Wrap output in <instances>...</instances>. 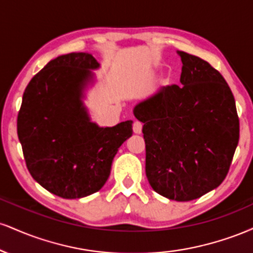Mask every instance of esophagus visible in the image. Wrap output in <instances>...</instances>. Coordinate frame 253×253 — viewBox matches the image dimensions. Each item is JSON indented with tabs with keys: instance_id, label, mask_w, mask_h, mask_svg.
<instances>
[{
	"instance_id": "obj_1",
	"label": "esophagus",
	"mask_w": 253,
	"mask_h": 253,
	"mask_svg": "<svg viewBox=\"0 0 253 253\" xmlns=\"http://www.w3.org/2000/svg\"><path fill=\"white\" fill-rule=\"evenodd\" d=\"M141 130H143V125H141V123H139V121H134V124H133V132L135 134H140Z\"/></svg>"
}]
</instances>
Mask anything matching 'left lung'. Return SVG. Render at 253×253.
<instances>
[{
    "label": "left lung",
    "instance_id": "1",
    "mask_svg": "<svg viewBox=\"0 0 253 253\" xmlns=\"http://www.w3.org/2000/svg\"><path fill=\"white\" fill-rule=\"evenodd\" d=\"M181 86H164L134 107L144 124L146 177L159 195L191 201L221 184L239 141L236 101L201 58L177 52Z\"/></svg>",
    "mask_w": 253,
    "mask_h": 253
}]
</instances>
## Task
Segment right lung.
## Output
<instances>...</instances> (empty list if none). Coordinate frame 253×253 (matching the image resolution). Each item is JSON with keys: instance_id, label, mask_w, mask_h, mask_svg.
<instances>
[{"instance_id": "add662e5", "label": "right lung", "mask_w": 253, "mask_h": 253, "mask_svg": "<svg viewBox=\"0 0 253 253\" xmlns=\"http://www.w3.org/2000/svg\"><path fill=\"white\" fill-rule=\"evenodd\" d=\"M100 64L78 52L52 59L31 80L17 115V136L36 181L63 199H81L103 187L132 120L114 127L90 121L83 90Z\"/></svg>"}]
</instances>
